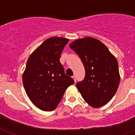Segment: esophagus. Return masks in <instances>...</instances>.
<instances>
[{"label":"esophagus","instance_id":"34e87169","mask_svg":"<svg viewBox=\"0 0 135 135\" xmlns=\"http://www.w3.org/2000/svg\"><path fill=\"white\" fill-rule=\"evenodd\" d=\"M72 78L74 79V82H76V76H72Z\"/></svg>","mask_w":135,"mask_h":135}]
</instances>
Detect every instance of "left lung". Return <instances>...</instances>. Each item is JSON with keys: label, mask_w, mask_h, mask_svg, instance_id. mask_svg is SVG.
Instances as JSON below:
<instances>
[{"label": "left lung", "mask_w": 135, "mask_h": 135, "mask_svg": "<svg viewBox=\"0 0 135 135\" xmlns=\"http://www.w3.org/2000/svg\"><path fill=\"white\" fill-rule=\"evenodd\" d=\"M70 47L78 54L85 68V77L76 84L84 101L98 108L108 103L120 84L117 59L103 43L92 37L72 42Z\"/></svg>", "instance_id": "obj_1"}]
</instances>
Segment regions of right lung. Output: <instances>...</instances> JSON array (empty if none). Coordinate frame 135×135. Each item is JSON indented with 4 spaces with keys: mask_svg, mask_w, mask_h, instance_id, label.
Returning <instances> with one entry per match:
<instances>
[{
    "mask_svg": "<svg viewBox=\"0 0 135 135\" xmlns=\"http://www.w3.org/2000/svg\"><path fill=\"white\" fill-rule=\"evenodd\" d=\"M69 39L52 37L46 39L31 54L23 74L26 94L37 108L54 110L65 90L74 83L67 76L60 63L61 52Z\"/></svg>",
    "mask_w": 135,
    "mask_h": 135,
    "instance_id": "add662e5",
    "label": "right lung"
}]
</instances>
